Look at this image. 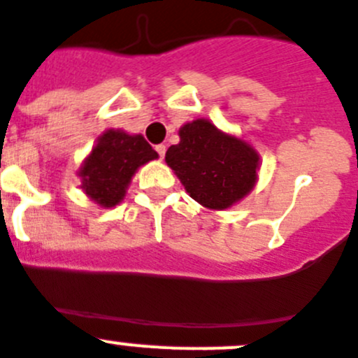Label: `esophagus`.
I'll use <instances>...</instances> for the list:
<instances>
[{
    "label": "esophagus",
    "instance_id": "1",
    "mask_svg": "<svg viewBox=\"0 0 358 358\" xmlns=\"http://www.w3.org/2000/svg\"><path fill=\"white\" fill-rule=\"evenodd\" d=\"M155 151H157V153H159L160 159H164V155H166V146H164V144H157Z\"/></svg>",
    "mask_w": 358,
    "mask_h": 358
}]
</instances>
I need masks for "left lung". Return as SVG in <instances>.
Listing matches in <instances>:
<instances>
[{
    "label": "left lung",
    "instance_id": "left-lung-1",
    "mask_svg": "<svg viewBox=\"0 0 358 358\" xmlns=\"http://www.w3.org/2000/svg\"><path fill=\"white\" fill-rule=\"evenodd\" d=\"M166 162L196 201L223 210L253 189L259 155L244 141L198 119L180 128V143L167 150Z\"/></svg>",
    "mask_w": 358,
    "mask_h": 358
}]
</instances>
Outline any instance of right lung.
<instances>
[{
  "label": "right lung",
  "mask_w": 358,
  "mask_h": 358,
  "mask_svg": "<svg viewBox=\"0 0 358 358\" xmlns=\"http://www.w3.org/2000/svg\"><path fill=\"white\" fill-rule=\"evenodd\" d=\"M157 157L143 135L105 131L80 169L82 189L101 207H114L123 199L137 167Z\"/></svg>",
  "instance_id": "right-lung-1"
}]
</instances>
